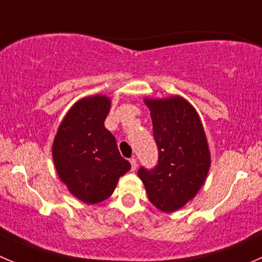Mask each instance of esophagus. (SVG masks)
Instances as JSON below:
<instances>
[{"label": "esophagus", "mask_w": 262, "mask_h": 262, "mask_svg": "<svg viewBox=\"0 0 262 262\" xmlns=\"http://www.w3.org/2000/svg\"><path fill=\"white\" fill-rule=\"evenodd\" d=\"M129 161H130L132 170H136L137 169V165H138V164H137V159H134V157H133V159H130V160H129Z\"/></svg>", "instance_id": "esophagus-1"}]
</instances>
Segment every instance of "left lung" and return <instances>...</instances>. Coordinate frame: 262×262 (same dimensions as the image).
I'll return each mask as SVG.
<instances>
[{
    "instance_id": "8db88e82",
    "label": "left lung",
    "mask_w": 262,
    "mask_h": 262,
    "mask_svg": "<svg viewBox=\"0 0 262 262\" xmlns=\"http://www.w3.org/2000/svg\"><path fill=\"white\" fill-rule=\"evenodd\" d=\"M151 110L159 159L138 175L155 207L177 211L192 200L206 179L210 152L199 114L182 97L146 100Z\"/></svg>"
}]
</instances>
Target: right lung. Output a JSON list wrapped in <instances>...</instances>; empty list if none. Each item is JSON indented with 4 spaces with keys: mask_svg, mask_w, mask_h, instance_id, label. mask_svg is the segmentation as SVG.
<instances>
[{
    "mask_svg": "<svg viewBox=\"0 0 262 262\" xmlns=\"http://www.w3.org/2000/svg\"><path fill=\"white\" fill-rule=\"evenodd\" d=\"M110 100L93 96L78 101L58 128L52 156L58 177L85 204L108 199L130 162L121 157L115 137L105 128Z\"/></svg>",
    "mask_w": 262,
    "mask_h": 262,
    "instance_id": "add662e5",
    "label": "right lung"
}]
</instances>
